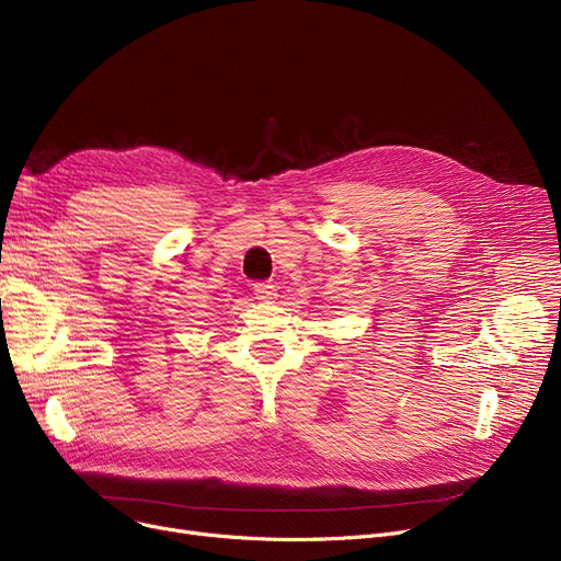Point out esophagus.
I'll return each mask as SVG.
<instances>
[{
    "label": "esophagus",
    "mask_w": 561,
    "mask_h": 561,
    "mask_svg": "<svg viewBox=\"0 0 561 561\" xmlns=\"http://www.w3.org/2000/svg\"><path fill=\"white\" fill-rule=\"evenodd\" d=\"M277 288L271 284V282H256L254 284V296H256V300H263V302H268V300H273L277 293H275Z\"/></svg>",
    "instance_id": "esophagus-1"
}]
</instances>
